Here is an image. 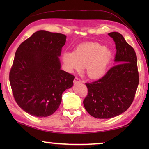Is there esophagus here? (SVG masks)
Here are the masks:
<instances>
[{
	"instance_id": "esophagus-1",
	"label": "esophagus",
	"mask_w": 149,
	"mask_h": 149,
	"mask_svg": "<svg viewBox=\"0 0 149 149\" xmlns=\"http://www.w3.org/2000/svg\"><path fill=\"white\" fill-rule=\"evenodd\" d=\"M74 81L75 84H76V83H79V82H81V79H79V77H76L75 78V79H74Z\"/></svg>"
}]
</instances>
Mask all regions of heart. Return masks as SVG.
Wrapping results in <instances>:
<instances>
[{
	"label": "heart",
	"mask_w": 149,
	"mask_h": 149,
	"mask_svg": "<svg viewBox=\"0 0 149 149\" xmlns=\"http://www.w3.org/2000/svg\"><path fill=\"white\" fill-rule=\"evenodd\" d=\"M111 58L112 54L104 45L93 42L78 45L74 52H64L62 56L67 71H80L85 66V73L92 79L105 74Z\"/></svg>",
	"instance_id": "obj_1"
}]
</instances>
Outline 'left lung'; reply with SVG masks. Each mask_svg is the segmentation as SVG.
I'll return each mask as SVG.
<instances>
[{"label":"left lung","instance_id":"8db88e82","mask_svg":"<svg viewBox=\"0 0 149 149\" xmlns=\"http://www.w3.org/2000/svg\"><path fill=\"white\" fill-rule=\"evenodd\" d=\"M108 35L116 44V64L102 78L85 84L88 93L84 100L85 108L99 119L114 118L127 110L134 100L139 82L135 50L120 33Z\"/></svg>","mask_w":149,"mask_h":149}]
</instances>
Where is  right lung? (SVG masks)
<instances>
[{
	"label": "right lung",
	"instance_id": "obj_1",
	"mask_svg": "<svg viewBox=\"0 0 149 149\" xmlns=\"http://www.w3.org/2000/svg\"><path fill=\"white\" fill-rule=\"evenodd\" d=\"M65 35L40 30L20 44L9 79L17 105L36 117L52 115L59 108L62 95L72 87L75 76L63 71L58 56Z\"/></svg>",
	"mask_w": 149,
	"mask_h": 149
}]
</instances>
